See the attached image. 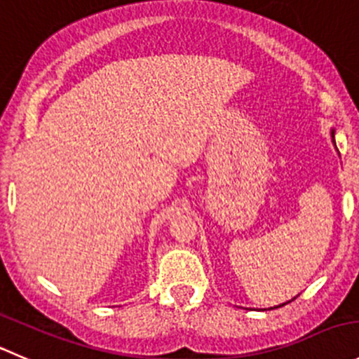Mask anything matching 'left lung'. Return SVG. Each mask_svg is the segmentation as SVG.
I'll use <instances>...</instances> for the list:
<instances>
[{
  "label": "left lung",
  "instance_id": "1",
  "mask_svg": "<svg viewBox=\"0 0 359 359\" xmlns=\"http://www.w3.org/2000/svg\"><path fill=\"white\" fill-rule=\"evenodd\" d=\"M332 143L335 144V129H332ZM337 148V147H335ZM293 300V299H292ZM290 300V302H292ZM290 302H286V304H290ZM286 304H281V305H278V307H283V305H286ZM278 307H271V309H278Z\"/></svg>",
  "mask_w": 359,
  "mask_h": 359
}]
</instances>
